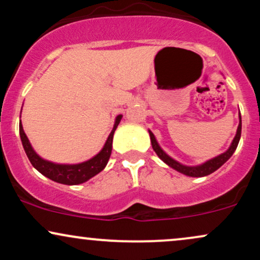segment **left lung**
<instances>
[{
	"label": "left lung",
	"mask_w": 260,
	"mask_h": 260,
	"mask_svg": "<svg viewBox=\"0 0 260 260\" xmlns=\"http://www.w3.org/2000/svg\"><path fill=\"white\" fill-rule=\"evenodd\" d=\"M241 131H242V121H241V115H240V123H238L237 132H236L235 138L232 140L231 145H230L228 150L223 151L222 154L217 155L215 157H213V159L205 161V162L201 164V165H196V166H188V165H183V164L178 162V161L175 160L174 157H171L169 154H166L165 150H162V148L160 147V144L157 143L156 138H155L154 133L151 132L150 129H149V136H150L151 147H153L154 151L156 153L157 156H159L160 159L166 164V165H169L170 168L176 170V171L181 172V174L189 176V177H204V176L213 174V172L216 171L217 169L221 168L223 164H225L226 161L232 156V154L235 153L236 148H237L238 142H240Z\"/></svg>",
	"instance_id": "8db88e82"
}]
</instances>
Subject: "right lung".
Returning <instances> with one entry per match:
<instances>
[{"mask_svg": "<svg viewBox=\"0 0 260 260\" xmlns=\"http://www.w3.org/2000/svg\"><path fill=\"white\" fill-rule=\"evenodd\" d=\"M121 120L122 115L116 116L111 133L109 134L105 144H104L103 149H101L99 153L95 155V156H92L91 159L79 164H57L41 157L34 150V148L31 147L30 142H29L28 137H26L24 129H23L22 122H19L20 140H22L23 148H24L29 161L41 175L50 178V180L57 182V183L74 186V184L84 183V182L90 180L91 177H94L95 175H98L106 168L110 156H111L113 133H115L118 124H120Z\"/></svg>", "mask_w": 260, "mask_h": 260, "instance_id": "obj_1", "label": "right lung"}]
</instances>
